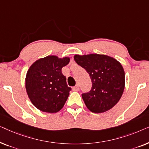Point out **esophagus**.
I'll list each match as a JSON object with an SVG mask.
<instances>
[{"instance_id":"esophagus-1","label":"esophagus","mask_w":149,"mask_h":149,"mask_svg":"<svg viewBox=\"0 0 149 149\" xmlns=\"http://www.w3.org/2000/svg\"><path fill=\"white\" fill-rule=\"evenodd\" d=\"M72 90L74 91H78L79 90V85H76V86L72 87Z\"/></svg>"}]
</instances>
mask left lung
Wrapping results in <instances>:
<instances>
[{"instance_id": "8db88e82", "label": "left lung", "mask_w": 149, "mask_h": 149, "mask_svg": "<svg viewBox=\"0 0 149 149\" xmlns=\"http://www.w3.org/2000/svg\"><path fill=\"white\" fill-rule=\"evenodd\" d=\"M74 60L86 70L92 82L91 91L82 94L87 109L101 113L117 104L125 88V72L121 63L111 56L97 54H76Z\"/></svg>"}]
</instances>
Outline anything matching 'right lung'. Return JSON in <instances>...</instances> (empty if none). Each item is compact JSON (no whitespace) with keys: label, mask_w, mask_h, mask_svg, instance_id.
I'll return each mask as SVG.
<instances>
[{"label":"right lung","mask_w":149,"mask_h":149,"mask_svg":"<svg viewBox=\"0 0 149 149\" xmlns=\"http://www.w3.org/2000/svg\"><path fill=\"white\" fill-rule=\"evenodd\" d=\"M69 62V57L48 56L35 61L28 70L26 92L32 104L40 111L57 113L64 106L71 88L62 68Z\"/></svg>","instance_id":"obj_1"}]
</instances>
